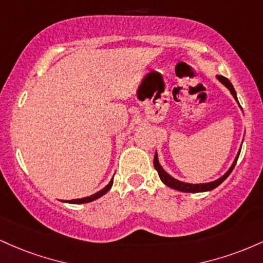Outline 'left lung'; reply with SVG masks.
<instances>
[{
  "label": "left lung",
  "mask_w": 263,
  "mask_h": 263,
  "mask_svg": "<svg viewBox=\"0 0 263 263\" xmlns=\"http://www.w3.org/2000/svg\"><path fill=\"white\" fill-rule=\"evenodd\" d=\"M217 79H219L221 83L225 85L227 89L231 92L232 96H234V98L236 99V102L238 103L237 96H236V92H235V88H234V85L231 84V82H230L229 79H227L226 77H223V76H217ZM238 105H240V104H238ZM240 152H241V149L238 150V153H237V155H236L234 163H232L231 167H230V169L226 171L225 175H222L220 179L215 180V181L206 182V184H189V182H184V181H180V180L174 179L173 176L169 175V174H167L166 171H165L163 167H161V165L159 164L158 154H156V153H155V156H154V167L156 169V171H158L159 178H160L161 181H163L164 184L166 185V186L174 189V190L182 191V193H203V191H210V190H212V189L219 186L221 182H222L223 180H225L227 176L231 174V171L234 170L236 163H237V159H238V155H240Z\"/></svg>",
  "instance_id": "left-lung-1"
}]
</instances>
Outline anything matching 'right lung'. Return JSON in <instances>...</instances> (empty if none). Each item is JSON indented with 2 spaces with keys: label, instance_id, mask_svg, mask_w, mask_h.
Masks as SVG:
<instances>
[{
  "label": "right lung",
  "instance_id": "1",
  "mask_svg": "<svg viewBox=\"0 0 263 263\" xmlns=\"http://www.w3.org/2000/svg\"><path fill=\"white\" fill-rule=\"evenodd\" d=\"M111 185H113V179H111V180H110V182H109V184L107 185V186H105L104 189H102V190H100V191H98V193L93 194V195H90V196L83 197V199L68 200V201H66V202H69V203H85V202H90V201H94V200L99 199V197H100V196H103V195H104V194H107V193H108V191H109V190H110Z\"/></svg>",
  "mask_w": 263,
  "mask_h": 263
}]
</instances>
